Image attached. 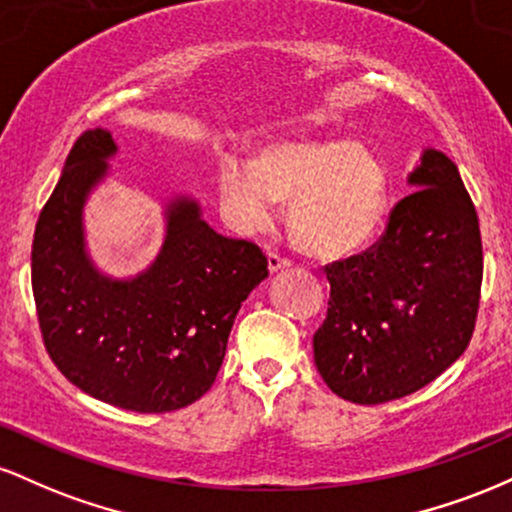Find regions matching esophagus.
Masks as SVG:
<instances>
[{"mask_svg": "<svg viewBox=\"0 0 512 512\" xmlns=\"http://www.w3.org/2000/svg\"><path fill=\"white\" fill-rule=\"evenodd\" d=\"M267 264H269V272H281V269H289L291 262L286 257H281L279 252H269L267 255Z\"/></svg>", "mask_w": 512, "mask_h": 512, "instance_id": "esophagus-1", "label": "esophagus"}]
</instances>
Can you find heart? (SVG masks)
Returning a JSON list of instances; mask_svg holds the SVG:
<instances>
[{
    "mask_svg": "<svg viewBox=\"0 0 512 512\" xmlns=\"http://www.w3.org/2000/svg\"><path fill=\"white\" fill-rule=\"evenodd\" d=\"M390 175L363 142H272L255 163L223 156L219 195L240 231H262L289 204L291 236L315 257L354 255L378 231L387 209Z\"/></svg>",
    "mask_w": 512,
    "mask_h": 512,
    "instance_id": "1",
    "label": "heart"
}]
</instances>
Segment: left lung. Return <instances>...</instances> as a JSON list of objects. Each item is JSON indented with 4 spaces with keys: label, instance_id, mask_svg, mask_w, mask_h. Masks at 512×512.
I'll return each mask as SVG.
<instances>
[{
    "label": "left lung",
    "instance_id": "8db88e82",
    "mask_svg": "<svg viewBox=\"0 0 512 512\" xmlns=\"http://www.w3.org/2000/svg\"><path fill=\"white\" fill-rule=\"evenodd\" d=\"M373 248L327 267L330 308L313 337L334 395L383 404L421 390L467 349L479 310L481 233L460 170L424 149Z\"/></svg>",
    "mask_w": 512,
    "mask_h": 512
}]
</instances>
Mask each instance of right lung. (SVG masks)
Wrapping results in <instances>:
<instances>
[{
  "instance_id": "right-lung-1",
  "label": "right lung",
  "mask_w": 512,
  "mask_h": 512,
  "mask_svg": "<svg viewBox=\"0 0 512 512\" xmlns=\"http://www.w3.org/2000/svg\"><path fill=\"white\" fill-rule=\"evenodd\" d=\"M117 144L88 129L35 223L31 279L45 349L64 378L113 407L163 414L214 385L240 305L269 276L250 240L226 238L197 199L166 204V236L144 272L115 279L86 248L84 207Z\"/></svg>"
}]
</instances>
